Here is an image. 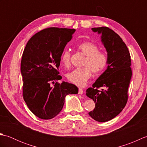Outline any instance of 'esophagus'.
I'll return each instance as SVG.
<instances>
[{"label": "esophagus", "instance_id": "esophagus-1", "mask_svg": "<svg viewBox=\"0 0 147 147\" xmlns=\"http://www.w3.org/2000/svg\"><path fill=\"white\" fill-rule=\"evenodd\" d=\"M83 89L82 88H79V90H78V93H79V94L82 95V94H83Z\"/></svg>", "mask_w": 147, "mask_h": 147}]
</instances>
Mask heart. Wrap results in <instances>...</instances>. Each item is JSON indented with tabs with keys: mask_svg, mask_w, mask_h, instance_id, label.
I'll use <instances>...</instances> for the list:
<instances>
[{
	"mask_svg": "<svg viewBox=\"0 0 147 147\" xmlns=\"http://www.w3.org/2000/svg\"><path fill=\"white\" fill-rule=\"evenodd\" d=\"M78 49L86 55L83 62L84 67L76 68L67 74V78L78 86H85L92 76V71L98 73L104 69L107 64V57L105 52L98 51V47L91 42H85L78 46ZM61 61L65 67L70 65L71 53L65 50L61 55Z\"/></svg>",
	"mask_w": 147,
	"mask_h": 147,
	"instance_id": "1",
	"label": "heart"
}]
</instances>
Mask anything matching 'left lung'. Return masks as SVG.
Listing matches in <instances>:
<instances>
[{
	"mask_svg": "<svg viewBox=\"0 0 147 147\" xmlns=\"http://www.w3.org/2000/svg\"><path fill=\"white\" fill-rule=\"evenodd\" d=\"M101 34V41L107 52L108 66L104 73L86 90V95L95 103L90 116L98 122L109 121L125 107L127 90L132 76L131 56L127 46L113 30L108 27L92 28ZM102 87L103 89L98 88Z\"/></svg>",
	"mask_w": 147,
	"mask_h": 147,
	"instance_id": "8db88e82",
	"label": "left lung"
}]
</instances>
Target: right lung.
<instances>
[{
    "label": "right lung",
    "mask_w": 147,
    "mask_h": 147,
    "mask_svg": "<svg viewBox=\"0 0 147 147\" xmlns=\"http://www.w3.org/2000/svg\"><path fill=\"white\" fill-rule=\"evenodd\" d=\"M76 30L49 28L36 33L24 50L21 62L23 96L30 110L42 119H51L61 111L69 94H77L73 84L59 75L61 57ZM53 84V86L51 85Z\"/></svg>",
    "instance_id": "1"
}]
</instances>
